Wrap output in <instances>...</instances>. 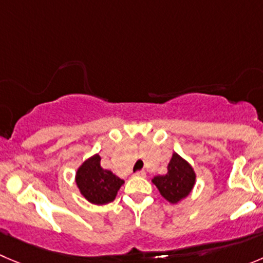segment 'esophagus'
<instances>
[{"mask_svg":"<svg viewBox=\"0 0 263 263\" xmlns=\"http://www.w3.org/2000/svg\"><path fill=\"white\" fill-rule=\"evenodd\" d=\"M136 176L146 177V172H144V171H138V172H136Z\"/></svg>","mask_w":263,"mask_h":263,"instance_id":"34e87169","label":"esophagus"}]
</instances>
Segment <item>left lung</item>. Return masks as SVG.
I'll use <instances>...</instances> for the list:
<instances>
[{
    "instance_id": "obj_1",
    "label": "left lung",
    "mask_w": 263,
    "mask_h": 263,
    "mask_svg": "<svg viewBox=\"0 0 263 263\" xmlns=\"http://www.w3.org/2000/svg\"><path fill=\"white\" fill-rule=\"evenodd\" d=\"M195 172L191 165L179 155L173 154L167 165V173L152 179L162 197L172 204H177L191 192L195 184Z\"/></svg>"
}]
</instances>
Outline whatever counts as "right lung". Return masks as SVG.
<instances>
[{
    "mask_svg": "<svg viewBox=\"0 0 263 263\" xmlns=\"http://www.w3.org/2000/svg\"><path fill=\"white\" fill-rule=\"evenodd\" d=\"M76 183L85 199L92 204L103 205L115 200L124 181L111 171L103 169L101 166V157L96 155L79 167Z\"/></svg>",
    "mask_w": 263,
    "mask_h": 263,
    "instance_id": "right-lung-1",
    "label": "right lung"
}]
</instances>
